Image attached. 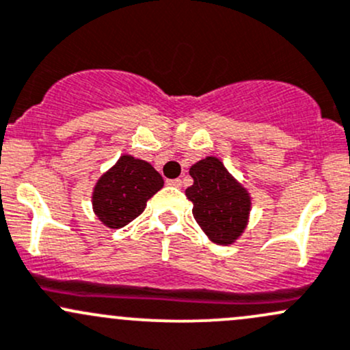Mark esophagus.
Instances as JSON below:
<instances>
[{
    "instance_id": "1",
    "label": "esophagus",
    "mask_w": 350,
    "mask_h": 350,
    "mask_svg": "<svg viewBox=\"0 0 350 350\" xmlns=\"http://www.w3.org/2000/svg\"><path fill=\"white\" fill-rule=\"evenodd\" d=\"M167 185L169 186H174V187H181L183 186V181H181V179H169Z\"/></svg>"
}]
</instances>
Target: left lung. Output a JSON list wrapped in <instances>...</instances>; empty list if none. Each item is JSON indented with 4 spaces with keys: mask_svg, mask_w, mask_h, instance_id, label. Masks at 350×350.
Segmentation results:
<instances>
[{
    "mask_svg": "<svg viewBox=\"0 0 350 350\" xmlns=\"http://www.w3.org/2000/svg\"><path fill=\"white\" fill-rule=\"evenodd\" d=\"M193 186L186 189L193 216L216 245H233L248 224L252 198L218 157L208 156L189 169Z\"/></svg>",
    "mask_w": 350,
    "mask_h": 350,
    "instance_id": "obj_1",
    "label": "left lung"
}]
</instances>
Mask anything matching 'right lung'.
<instances>
[{
    "label": "right lung",
    "instance_id": "add662e5",
    "mask_svg": "<svg viewBox=\"0 0 350 350\" xmlns=\"http://www.w3.org/2000/svg\"><path fill=\"white\" fill-rule=\"evenodd\" d=\"M163 186V176L152 165L124 154L95 183L92 208L110 230L124 228L144 211L147 200Z\"/></svg>",
    "mask_w": 350,
    "mask_h": 350
}]
</instances>
